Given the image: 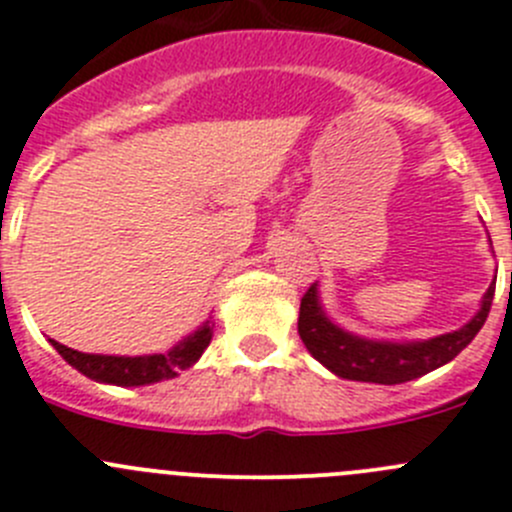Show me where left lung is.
<instances>
[{
  "mask_svg": "<svg viewBox=\"0 0 512 512\" xmlns=\"http://www.w3.org/2000/svg\"><path fill=\"white\" fill-rule=\"evenodd\" d=\"M493 295L495 288L487 290L480 313L460 331L444 333V336L422 343H384L366 341V338L351 336V333L333 326L321 310L318 290L313 283L300 300L298 333L305 348L341 379L371 381V384H404V381L419 379V376L439 369L447 361H452L462 348L470 346L472 338L480 333L487 315H490Z\"/></svg>",
  "mask_w": 512,
  "mask_h": 512,
  "instance_id": "1",
  "label": "left lung"
}]
</instances>
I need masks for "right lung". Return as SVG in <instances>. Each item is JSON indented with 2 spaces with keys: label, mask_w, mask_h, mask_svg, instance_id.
Returning a JSON list of instances; mask_svg holds the SVG:
<instances>
[{
  "label": "right lung",
  "mask_w": 512,
  "mask_h": 512,
  "mask_svg": "<svg viewBox=\"0 0 512 512\" xmlns=\"http://www.w3.org/2000/svg\"><path fill=\"white\" fill-rule=\"evenodd\" d=\"M212 341V321L204 323L194 336L184 338L179 346L171 348L169 353H154V356H98V353H80L73 348L62 346V343L52 341L55 351L68 361L73 369L85 374L88 379L105 381V384L116 386H143L156 384V381L174 379L181 371L194 366L204 348Z\"/></svg>",
  "instance_id": "right-lung-1"
}]
</instances>
